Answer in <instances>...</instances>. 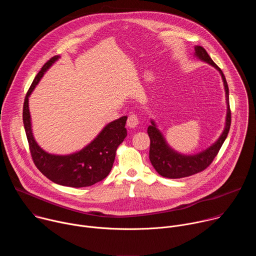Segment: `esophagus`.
<instances>
[{
    "mask_svg": "<svg viewBox=\"0 0 256 256\" xmlns=\"http://www.w3.org/2000/svg\"><path fill=\"white\" fill-rule=\"evenodd\" d=\"M126 124L128 128H136V126L138 124V118L136 114H130L128 118Z\"/></svg>",
    "mask_w": 256,
    "mask_h": 256,
    "instance_id": "esophagus-1",
    "label": "esophagus"
}]
</instances>
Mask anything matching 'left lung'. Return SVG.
<instances>
[{
    "mask_svg": "<svg viewBox=\"0 0 256 256\" xmlns=\"http://www.w3.org/2000/svg\"><path fill=\"white\" fill-rule=\"evenodd\" d=\"M194 56L214 66L216 70H218L222 77L225 94H226V103H227V114H226V122L225 128L221 136L218 138L210 144L208 148L206 150L194 154V155H184L181 154L174 149H172L168 142H166L163 134L157 128L156 122L151 120V126L148 128V134L150 136V161L155 168V170L163 177L166 178H182L194 175L204 170L214 159L218 152L220 151L223 142H225L230 126H231V110H230V104H229V88L226 81V78L223 74L222 70L218 68L212 60L210 58L206 50L200 46H194Z\"/></svg>",
    "mask_w": 256,
    "mask_h": 256,
    "instance_id": "obj_1",
    "label": "left lung"
}]
</instances>
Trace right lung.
I'll list each match as a JSON object with an SVG mask.
<instances>
[{"mask_svg": "<svg viewBox=\"0 0 256 256\" xmlns=\"http://www.w3.org/2000/svg\"><path fill=\"white\" fill-rule=\"evenodd\" d=\"M60 58V56L52 58L34 78L23 105L24 128L33 162L44 176L60 186L86 188L101 181L110 172L116 149L126 136L124 126L128 116H122L106 124L92 142L75 153L56 155L50 154L40 148L33 136L28 101L44 72Z\"/></svg>", "mask_w": 256, "mask_h": 256, "instance_id": "right-lung-1", "label": "right lung"}]
</instances>
